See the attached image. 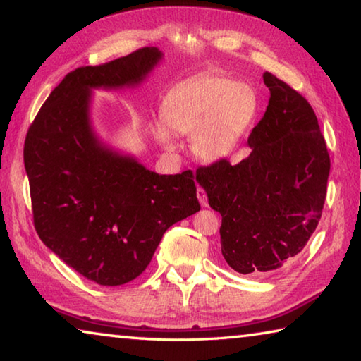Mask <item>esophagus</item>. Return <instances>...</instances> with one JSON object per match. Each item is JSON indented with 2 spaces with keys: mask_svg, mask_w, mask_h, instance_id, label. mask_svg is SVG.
Wrapping results in <instances>:
<instances>
[{
  "mask_svg": "<svg viewBox=\"0 0 361 361\" xmlns=\"http://www.w3.org/2000/svg\"><path fill=\"white\" fill-rule=\"evenodd\" d=\"M197 199H199V202H200V205H202V207L209 205V202H207V194H205V191H204L202 188H197Z\"/></svg>",
  "mask_w": 361,
  "mask_h": 361,
  "instance_id": "obj_1",
  "label": "esophagus"
}]
</instances>
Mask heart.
<instances>
[{"label": "heart", "instance_id": "heart-1", "mask_svg": "<svg viewBox=\"0 0 361 361\" xmlns=\"http://www.w3.org/2000/svg\"><path fill=\"white\" fill-rule=\"evenodd\" d=\"M259 99L252 85L224 73H200L173 85L162 100V121L152 126L159 143L172 148L169 129L191 135V149L205 162L229 159L258 116Z\"/></svg>", "mask_w": 361, "mask_h": 361}]
</instances>
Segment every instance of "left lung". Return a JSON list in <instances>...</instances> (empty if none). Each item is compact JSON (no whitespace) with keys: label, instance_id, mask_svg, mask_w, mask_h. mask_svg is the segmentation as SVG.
<instances>
[{"label":"left lung","instance_id":"obj_1","mask_svg":"<svg viewBox=\"0 0 361 361\" xmlns=\"http://www.w3.org/2000/svg\"><path fill=\"white\" fill-rule=\"evenodd\" d=\"M269 105L248 137L250 154L219 161L195 181L221 213V253L234 271H276L305 247L320 221L329 156L312 106L272 73L262 75Z\"/></svg>","mask_w":361,"mask_h":361}]
</instances>
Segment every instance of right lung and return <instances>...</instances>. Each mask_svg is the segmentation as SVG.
<instances>
[{"label": "right lung", "mask_w": 361, "mask_h": 361, "mask_svg": "<svg viewBox=\"0 0 361 361\" xmlns=\"http://www.w3.org/2000/svg\"><path fill=\"white\" fill-rule=\"evenodd\" d=\"M143 47L68 73L28 129L23 162L42 243L87 280L118 286L142 274L170 226L200 210L191 170L159 175L116 149L92 122L94 90L138 87L162 62Z\"/></svg>", "instance_id": "add662e5"}]
</instances>
